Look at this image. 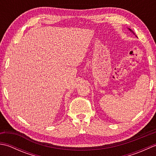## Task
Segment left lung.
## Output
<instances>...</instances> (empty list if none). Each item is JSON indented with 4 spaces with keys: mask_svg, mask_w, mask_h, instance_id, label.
Here are the masks:
<instances>
[{
    "mask_svg": "<svg viewBox=\"0 0 156 156\" xmlns=\"http://www.w3.org/2000/svg\"><path fill=\"white\" fill-rule=\"evenodd\" d=\"M129 29V30H130V31H131L132 33H133V34H134V33H133V31H132V30H131V29Z\"/></svg>",
    "mask_w": 156,
    "mask_h": 156,
    "instance_id": "8db88e82",
    "label": "left lung"
}]
</instances>
